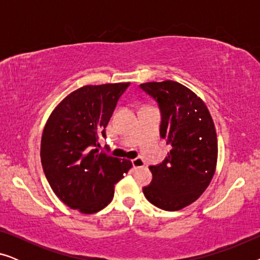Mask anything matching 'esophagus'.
<instances>
[{"label": "esophagus", "mask_w": 260, "mask_h": 260, "mask_svg": "<svg viewBox=\"0 0 260 260\" xmlns=\"http://www.w3.org/2000/svg\"><path fill=\"white\" fill-rule=\"evenodd\" d=\"M131 162H133V166H134L135 169H136V168H142V167H144V161L142 158H140V157L134 158Z\"/></svg>", "instance_id": "1"}]
</instances>
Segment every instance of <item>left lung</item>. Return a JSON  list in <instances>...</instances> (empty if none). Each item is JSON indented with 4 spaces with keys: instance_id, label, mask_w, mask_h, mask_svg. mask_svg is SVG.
Returning <instances> with one entry per match:
<instances>
[{
    "instance_id": "obj_1",
    "label": "left lung",
    "mask_w": 260,
    "mask_h": 260,
    "mask_svg": "<svg viewBox=\"0 0 260 260\" xmlns=\"http://www.w3.org/2000/svg\"><path fill=\"white\" fill-rule=\"evenodd\" d=\"M141 90L157 103L159 136L172 145L159 165L150 166V184L143 188L149 202L165 211L193 204L208 187L218 158L214 123L205 103L180 83H145Z\"/></svg>"
}]
</instances>
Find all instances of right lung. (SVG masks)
<instances>
[{
  "instance_id": "obj_1",
  "label": "right lung",
  "mask_w": 260,
  "mask_h": 260,
  "mask_svg": "<svg viewBox=\"0 0 260 260\" xmlns=\"http://www.w3.org/2000/svg\"><path fill=\"white\" fill-rule=\"evenodd\" d=\"M130 83L87 85L70 93L51 113L41 138V163L56 197L92 214L113 199L115 184L133 163L99 150V137Z\"/></svg>"
}]
</instances>
